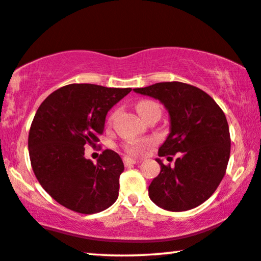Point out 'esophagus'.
Segmentation results:
<instances>
[{
    "label": "esophagus",
    "mask_w": 261,
    "mask_h": 261,
    "mask_svg": "<svg viewBox=\"0 0 261 261\" xmlns=\"http://www.w3.org/2000/svg\"><path fill=\"white\" fill-rule=\"evenodd\" d=\"M141 161H138V160H134V159H130V158H124V165L125 166H131V165H138Z\"/></svg>",
    "instance_id": "esophagus-1"
}]
</instances>
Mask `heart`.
Instances as JSON below:
<instances>
[{
	"label": "heart",
	"instance_id": "heart-1",
	"mask_svg": "<svg viewBox=\"0 0 261 261\" xmlns=\"http://www.w3.org/2000/svg\"><path fill=\"white\" fill-rule=\"evenodd\" d=\"M136 110L142 119L147 118L149 114L152 112H160L161 113V110H160V106L158 103L151 101V100H141V101L137 102ZM114 118H116V114H112L110 118V123L112 124ZM150 144V141H131L125 145V150H126L128 154L131 155H141L143 154L144 149L147 148V145Z\"/></svg>",
	"mask_w": 261,
	"mask_h": 261
}]
</instances>
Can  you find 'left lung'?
I'll return each instance as SVG.
<instances>
[{"instance_id":"obj_1","label":"left lung","mask_w":261,"mask_h":261,"mask_svg":"<svg viewBox=\"0 0 261 261\" xmlns=\"http://www.w3.org/2000/svg\"><path fill=\"white\" fill-rule=\"evenodd\" d=\"M135 92L165 106L169 134L159 156L175 155L174 165L156 159L161 172L149 185V198L168 211H186L213 196L227 169L230 135L223 111L205 92L182 82H160Z\"/></svg>"}]
</instances>
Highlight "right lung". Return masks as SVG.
Segmentation results:
<instances>
[{
    "label": "right lung",
    "mask_w": 261,
    "mask_h": 261,
    "mask_svg": "<svg viewBox=\"0 0 261 261\" xmlns=\"http://www.w3.org/2000/svg\"><path fill=\"white\" fill-rule=\"evenodd\" d=\"M130 92L72 83L41 102L30 128L31 165L43 189L61 205L90 215L117 200L124 171L120 156L107 149L94 165L85 158V147L99 141L107 112Z\"/></svg>",
    "instance_id": "right-lung-1"
}]
</instances>
